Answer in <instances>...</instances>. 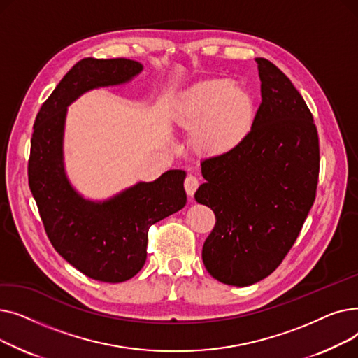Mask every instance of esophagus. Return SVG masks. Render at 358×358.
Here are the masks:
<instances>
[{
  "mask_svg": "<svg viewBox=\"0 0 358 358\" xmlns=\"http://www.w3.org/2000/svg\"><path fill=\"white\" fill-rule=\"evenodd\" d=\"M184 189H185L187 194H189L190 197H193L196 190L199 189V180L194 176H189V177L185 178V181H184Z\"/></svg>",
  "mask_w": 358,
  "mask_h": 358,
  "instance_id": "34e87169",
  "label": "esophagus"
}]
</instances>
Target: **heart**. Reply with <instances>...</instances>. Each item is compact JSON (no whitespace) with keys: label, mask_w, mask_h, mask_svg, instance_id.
<instances>
[{"label":"heart","mask_w":358,"mask_h":358,"mask_svg":"<svg viewBox=\"0 0 358 358\" xmlns=\"http://www.w3.org/2000/svg\"><path fill=\"white\" fill-rule=\"evenodd\" d=\"M255 115L252 91L229 78L194 84L177 106L178 123L193 131V146L204 157L231 154L251 134Z\"/></svg>","instance_id":"b5f03b06"}]
</instances>
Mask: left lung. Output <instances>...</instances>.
Here are the masks:
<instances>
[{
  "label": "left lung",
  "mask_w": 358,
  "mask_h": 358,
  "mask_svg": "<svg viewBox=\"0 0 358 358\" xmlns=\"http://www.w3.org/2000/svg\"><path fill=\"white\" fill-rule=\"evenodd\" d=\"M261 104L231 154L204 159L194 194L216 216L201 258L213 278L251 286L285 259L315 201L319 141L312 113L274 64L255 58Z\"/></svg>",
  "instance_id": "left-lung-1"
}]
</instances>
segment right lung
I'll return each instance as SVG.
<instances>
[{
  "mask_svg": "<svg viewBox=\"0 0 358 358\" xmlns=\"http://www.w3.org/2000/svg\"><path fill=\"white\" fill-rule=\"evenodd\" d=\"M142 64L117 58H85L75 64L37 113L29 159V185L53 248L90 278L122 283L146 261L148 231L187 203L185 171L169 169L103 201L83 197L64 164L68 106L84 92L129 83Z\"/></svg>",
  "mask_w": 358,
  "mask_h": 358,
  "instance_id": "obj_1",
  "label": "right lung"
}]
</instances>
